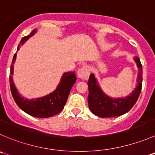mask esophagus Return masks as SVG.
<instances>
[{"instance_id": "1", "label": "esophagus", "mask_w": 155, "mask_h": 155, "mask_svg": "<svg viewBox=\"0 0 155 155\" xmlns=\"http://www.w3.org/2000/svg\"><path fill=\"white\" fill-rule=\"evenodd\" d=\"M90 75V68L88 66H84L78 71V76L82 80H87Z\"/></svg>"}]
</instances>
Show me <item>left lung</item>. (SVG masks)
Segmentation results:
<instances>
[{"label": "left lung", "instance_id": "8db88e82", "mask_svg": "<svg viewBox=\"0 0 155 155\" xmlns=\"http://www.w3.org/2000/svg\"><path fill=\"white\" fill-rule=\"evenodd\" d=\"M134 60L136 62L139 72L137 78V86L129 96L123 98H112L106 95L97 84L94 74L90 75L88 80L87 101L90 110L96 116L101 118L115 117L123 115L132 108L138 100L142 83V65L138 57Z\"/></svg>", "mask_w": 155, "mask_h": 155}]
</instances>
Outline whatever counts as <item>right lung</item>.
Here are the masks:
<instances>
[{"label": "right lung", "mask_w": 155, "mask_h": 155, "mask_svg": "<svg viewBox=\"0 0 155 155\" xmlns=\"http://www.w3.org/2000/svg\"><path fill=\"white\" fill-rule=\"evenodd\" d=\"M36 30H32L30 34L25 36L20 41L17 50L20 49V45H23L29 38L35 34ZM17 53L14 55L12 64L10 65V87L11 94L16 104L23 111L32 116L38 118H48L59 113L64 108L68 100L70 91L76 81V75L74 71L66 72L62 75L61 82L58 85L55 91L50 93L43 97L32 100H27L20 95L15 87L13 81V74H14V64L15 62Z\"/></svg>", "instance_id": "obj_1"}]
</instances>
